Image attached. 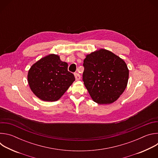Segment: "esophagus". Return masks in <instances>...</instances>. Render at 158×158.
Instances as JSON below:
<instances>
[{
	"label": "esophagus",
	"mask_w": 158,
	"mask_h": 158,
	"mask_svg": "<svg viewBox=\"0 0 158 158\" xmlns=\"http://www.w3.org/2000/svg\"><path fill=\"white\" fill-rule=\"evenodd\" d=\"M74 76H75V78H76V81L80 80V79H81V76H80L79 74H78V73H75V74H74Z\"/></svg>",
	"instance_id": "34e87169"
}]
</instances>
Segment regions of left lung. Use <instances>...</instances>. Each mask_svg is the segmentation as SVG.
<instances>
[{
	"label": "left lung",
	"mask_w": 158,
	"mask_h": 158,
	"mask_svg": "<svg viewBox=\"0 0 158 158\" xmlns=\"http://www.w3.org/2000/svg\"><path fill=\"white\" fill-rule=\"evenodd\" d=\"M83 81L93 100L99 104L117 101L126 89L129 69L123 59L110 51L100 49L84 60Z\"/></svg>",
	"instance_id": "obj_1"
}]
</instances>
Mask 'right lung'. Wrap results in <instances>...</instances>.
I'll use <instances>...</instances> for the list:
<instances>
[{
  "instance_id": "right-lung-1",
  "label": "right lung",
  "mask_w": 158,
  "mask_h": 158,
  "mask_svg": "<svg viewBox=\"0 0 158 158\" xmlns=\"http://www.w3.org/2000/svg\"><path fill=\"white\" fill-rule=\"evenodd\" d=\"M68 64L60 56L50 54L29 69L27 81L32 93L44 101L59 100L75 81L74 76L67 70Z\"/></svg>"
}]
</instances>
